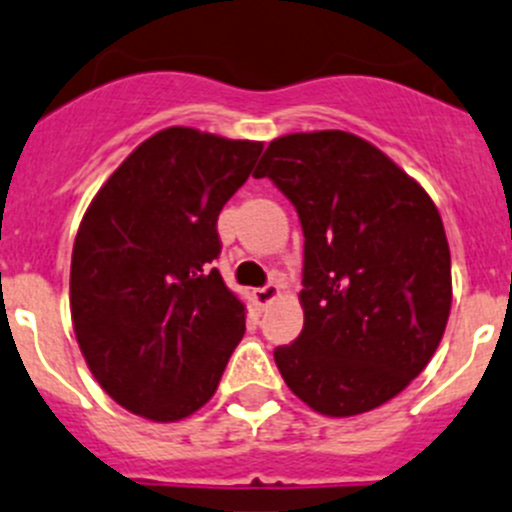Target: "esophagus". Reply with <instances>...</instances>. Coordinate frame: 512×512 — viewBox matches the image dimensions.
<instances>
[{
  "instance_id": "esophagus-1",
  "label": "esophagus",
  "mask_w": 512,
  "mask_h": 512,
  "mask_svg": "<svg viewBox=\"0 0 512 512\" xmlns=\"http://www.w3.org/2000/svg\"><path fill=\"white\" fill-rule=\"evenodd\" d=\"M281 296V286L279 284H266L261 286V289H253V301H256V306H269L271 301H276Z\"/></svg>"
}]
</instances>
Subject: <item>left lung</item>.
<instances>
[{"mask_svg": "<svg viewBox=\"0 0 512 512\" xmlns=\"http://www.w3.org/2000/svg\"><path fill=\"white\" fill-rule=\"evenodd\" d=\"M253 175L274 180L304 228V329L274 352L286 387L326 417L377 410L427 367L450 316L435 201L344 130L281 135Z\"/></svg>", "mask_w": 512, "mask_h": 512, "instance_id": "1", "label": "left lung"}]
</instances>
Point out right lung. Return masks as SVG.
I'll return each mask as SVG.
<instances>
[{"label": "right lung", "instance_id": "add662e5", "mask_svg": "<svg viewBox=\"0 0 512 512\" xmlns=\"http://www.w3.org/2000/svg\"><path fill=\"white\" fill-rule=\"evenodd\" d=\"M261 150L173 125L143 140L82 216L72 329L92 377L133 415L178 422L201 410L246 332V304L211 261L218 213Z\"/></svg>", "mask_w": 512, "mask_h": 512}]
</instances>
